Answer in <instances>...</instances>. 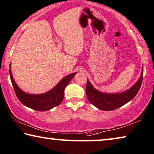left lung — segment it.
<instances>
[{"label":"left lung","instance_id":"left-lung-1","mask_svg":"<svg viewBox=\"0 0 154 154\" xmlns=\"http://www.w3.org/2000/svg\"><path fill=\"white\" fill-rule=\"evenodd\" d=\"M143 77V70L140 77L131 88L121 93H103L94 88L87 79L86 93L88 100L92 104L103 111H112L121 107L134 99L140 88Z\"/></svg>","mask_w":154,"mask_h":154}]
</instances>
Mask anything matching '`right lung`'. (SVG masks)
Instances as JSON below:
<instances>
[{"label":"right lung","mask_w":154,"mask_h":154,"mask_svg":"<svg viewBox=\"0 0 154 154\" xmlns=\"http://www.w3.org/2000/svg\"><path fill=\"white\" fill-rule=\"evenodd\" d=\"M10 66V75L11 84L14 89L16 95L23 104L38 111H45L59 106L64 97V89L69 84L76 72L72 73L63 78L52 90L39 95H32L25 93L15 83L11 72Z\"/></svg>","instance_id":"add662e5"}]
</instances>
